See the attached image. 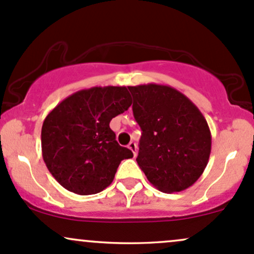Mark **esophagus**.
<instances>
[{
	"instance_id": "1",
	"label": "esophagus",
	"mask_w": 254,
	"mask_h": 254,
	"mask_svg": "<svg viewBox=\"0 0 254 254\" xmlns=\"http://www.w3.org/2000/svg\"><path fill=\"white\" fill-rule=\"evenodd\" d=\"M128 148H129L130 151L133 152V155H137V144L134 143V141H130L129 144H128Z\"/></svg>"
}]
</instances>
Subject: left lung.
<instances>
[{"label":"left lung","instance_id":"1","mask_svg":"<svg viewBox=\"0 0 254 254\" xmlns=\"http://www.w3.org/2000/svg\"><path fill=\"white\" fill-rule=\"evenodd\" d=\"M133 115L140 126L137 162L162 192L188 189L203 173L211 154V130L201 111L163 84L129 86Z\"/></svg>","mask_w":254,"mask_h":254}]
</instances>
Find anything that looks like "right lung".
Instances as JSON below:
<instances>
[{
  "label": "right lung",
  "mask_w": 254,
  "mask_h": 254,
  "mask_svg": "<svg viewBox=\"0 0 254 254\" xmlns=\"http://www.w3.org/2000/svg\"><path fill=\"white\" fill-rule=\"evenodd\" d=\"M130 104L127 87H92L69 95L48 114L41 130L42 157L63 188L93 195L113 183L121 161L133 152L119 145L109 125Z\"/></svg>",
  "instance_id": "obj_1"
}]
</instances>
